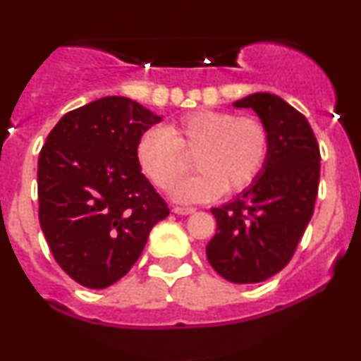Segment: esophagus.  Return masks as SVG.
<instances>
[{"instance_id":"obj_1","label":"esophagus","mask_w":361,"mask_h":361,"mask_svg":"<svg viewBox=\"0 0 361 361\" xmlns=\"http://www.w3.org/2000/svg\"><path fill=\"white\" fill-rule=\"evenodd\" d=\"M173 212L178 215H190L195 212L193 207H173Z\"/></svg>"}]
</instances>
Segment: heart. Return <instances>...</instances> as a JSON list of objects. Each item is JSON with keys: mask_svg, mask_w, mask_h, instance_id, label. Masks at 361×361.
<instances>
[{"mask_svg": "<svg viewBox=\"0 0 361 361\" xmlns=\"http://www.w3.org/2000/svg\"><path fill=\"white\" fill-rule=\"evenodd\" d=\"M270 152V132L258 118L200 110L163 128H149L137 144V163L157 188L171 190L195 156L198 173L176 185L180 202H205L241 192L256 181Z\"/></svg>", "mask_w": 361, "mask_h": 361, "instance_id": "1", "label": "heart"}]
</instances>
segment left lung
I'll return each instance as SVG.
<instances>
[{
  "label": "left lung",
  "instance_id": "1",
  "mask_svg": "<svg viewBox=\"0 0 361 361\" xmlns=\"http://www.w3.org/2000/svg\"><path fill=\"white\" fill-rule=\"evenodd\" d=\"M251 109L270 132L263 171L234 200L210 209L217 221L207 259L233 283H258L287 267L312 217L321 154L307 118L273 93L233 103Z\"/></svg>",
  "mask_w": 361,
  "mask_h": 361
}]
</instances>
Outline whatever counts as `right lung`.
<instances>
[{
    "label": "right lung",
    "instance_id": "add662e5",
    "mask_svg": "<svg viewBox=\"0 0 361 361\" xmlns=\"http://www.w3.org/2000/svg\"><path fill=\"white\" fill-rule=\"evenodd\" d=\"M163 117L105 97L62 117L39 156V221L54 258L82 287L130 270L169 209L137 163L142 134Z\"/></svg>",
    "mask_w": 361,
    "mask_h": 361
}]
</instances>
